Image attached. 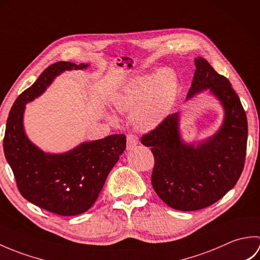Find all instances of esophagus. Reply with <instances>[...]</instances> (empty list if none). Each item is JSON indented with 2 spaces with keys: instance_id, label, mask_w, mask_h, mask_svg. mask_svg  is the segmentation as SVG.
<instances>
[{
  "instance_id": "1",
  "label": "esophagus",
  "mask_w": 260,
  "mask_h": 260,
  "mask_svg": "<svg viewBox=\"0 0 260 260\" xmlns=\"http://www.w3.org/2000/svg\"><path fill=\"white\" fill-rule=\"evenodd\" d=\"M139 143V139L134 134H128L127 135V150H132V148L135 147Z\"/></svg>"
}]
</instances>
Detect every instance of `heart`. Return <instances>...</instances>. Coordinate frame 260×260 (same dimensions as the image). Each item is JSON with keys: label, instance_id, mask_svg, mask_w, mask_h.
<instances>
[{"label": "heart", "instance_id": "b5f03b06", "mask_svg": "<svg viewBox=\"0 0 260 260\" xmlns=\"http://www.w3.org/2000/svg\"><path fill=\"white\" fill-rule=\"evenodd\" d=\"M178 81L171 69L156 74L137 76L131 79L113 98L114 107L120 113H136L135 121L143 131L155 128L168 117L172 108Z\"/></svg>", "mask_w": 260, "mask_h": 260}]
</instances>
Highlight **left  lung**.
<instances>
[{"label":"left lung","instance_id":"1","mask_svg":"<svg viewBox=\"0 0 260 260\" xmlns=\"http://www.w3.org/2000/svg\"><path fill=\"white\" fill-rule=\"evenodd\" d=\"M186 98L209 89L224 109L223 123L213 136L185 144L179 131V113L169 115L156 128L142 136L154 155L152 185L169 207L194 211L211 206L230 191L244 170L248 124L240 99L230 81L202 57Z\"/></svg>","mask_w":260,"mask_h":260}]
</instances>
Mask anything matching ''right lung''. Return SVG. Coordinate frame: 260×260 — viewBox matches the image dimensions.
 <instances>
[{
	"label": "right lung",
	"mask_w": 260,
	"mask_h": 260,
	"mask_svg": "<svg viewBox=\"0 0 260 260\" xmlns=\"http://www.w3.org/2000/svg\"><path fill=\"white\" fill-rule=\"evenodd\" d=\"M87 67L68 61L49 66L35 84L16 98L7 120L4 155L20 193L29 202L59 215H77L91 208L110 170L126 148V136L115 134L85 142L62 154L45 153L25 135L24 108L63 71Z\"/></svg>",
	"instance_id": "right-lung-1"
}]
</instances>
